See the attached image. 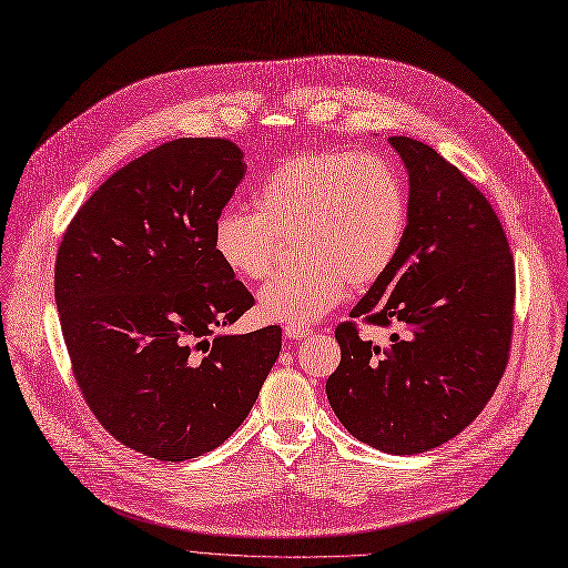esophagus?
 <instances>
[{"instance_id":"esophagus-1","label":"esophagus","mask_w":568,"mask_h":568,"mask_svg":"<svg viewBox=\"0 0 568 568\" xmlns=\"http://www.w3.org/2000/svg\"><path fill=\"white\" fill-rule=\"evenodd\" d=\"M283 334H285V338H290V341H302V338L311 336L313 332L308 329V326H304V324H287Z\"/></svg>"}]
</instances>
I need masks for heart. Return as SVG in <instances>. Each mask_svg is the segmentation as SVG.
<instances>
[{"label":"heart","mask_w":568,"mask_h":568,"mask_svg":"<svg viewBox=\"0 0 568 568\" xmlns=\"http://www.w3.org/2000/svg\"><path fill=\"white\" fill-rule=\"evenodd\" d=\"M214 219L212 246L227 272L260 281L283 242L296 236L304 260L268 281L260 313L272 322H315L341 304L349 285L382 278L405 239L407 200L394 165L379 154L313 149L283 159L253 197Z\"/></svg>","instance_id":"heart-1"}]
</instances>
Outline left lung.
<instances>
[{
    "instance_id": "left-lung-1",
    "label": "left lung",
    "mask_w": 568,
    "mask_h": 568,
    "mask_svg": "<svg viewBox=\"0 0 568 568\" xmlns=\"http://www.w3.org/2000/svg\"><path fill=\"white\" fill-rule=\"evenodd\" d=\"M389 142L409 174L405 239L349 317L400 332L379 347L356 320L341 322L326 398L356 439L412 456L456 437L493 398L511 352L516 264L495 209L454 163L419 140Z\"/></svg>"
}]
</instances>
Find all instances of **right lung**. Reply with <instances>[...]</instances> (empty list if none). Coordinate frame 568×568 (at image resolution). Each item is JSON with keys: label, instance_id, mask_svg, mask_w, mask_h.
I'll use <instances>...</instances> for the list:
<instances>
[{"label": "right lung", "instance_id": "obj_1", "mask_svg": "<svg viewBox=\"0 0 568 568\" xmlns=\"http://www.w3.org/2000/svg\"><path fill=\"white\" fill-rule=\"evenodd\" d=\"M244 172L232 140L163 142L105 179L57 251L54 302L82 398L149 458L221 446L281 354L276 324L219 334L255 304L212 246Z\"/></svg>", "mask_w": 568, "mask_h": 568}]
</instances>
